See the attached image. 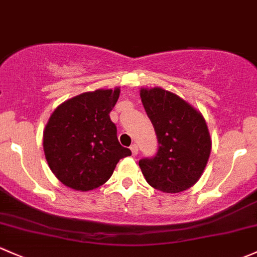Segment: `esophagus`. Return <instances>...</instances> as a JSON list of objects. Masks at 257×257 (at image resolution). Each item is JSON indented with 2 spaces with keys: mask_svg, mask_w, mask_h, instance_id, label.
<instances>
[{
  "mask_svg": "<svg viewBox=\"0 0 257 257\" xmlns=\"http://www.w3.org/2000/svg\"><path fill=\"white\" fill-rule=\"evenodd\" d=\"M131 150H132V154H133V155H137V154H138V145L137 144H132L131 145Z\"/></svg>",
  "mask_w": 257,
  "mask_h": 257,
  "instance_id": "34e87169",
  "label": "esophagus"
}]
</instances>
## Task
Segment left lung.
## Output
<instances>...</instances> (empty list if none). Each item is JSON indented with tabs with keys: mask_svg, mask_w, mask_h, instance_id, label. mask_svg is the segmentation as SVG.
I'll use <instances>...</instances> for the list:
<instances>
[{
	"mask_svg": "<svg viewBox=\"0 0 257 257\" xmlns=\"http://www.w3.org/2000/svg\"><path fill=\"white\" fill-rule=\"evenodd\" d=\"M159 148L139 160L151 187L166 193L186 191L198 181L209 159L212 142L204 118L177 94L163 88L140 91Z\"/></svg>",
	"mask_w": 257,
	"mask_h": 257,
	"instance_id": "left-lung-1",
	"label": "left lung"
}]
</instances>
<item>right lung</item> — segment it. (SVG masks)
Segmentation results:
<instances>
[{
  "instance_id": "add662e5",
  "label": "right lung",
  "mask_w": 257,
  "mask_h": 257,
  "mask_svg": "<svg viewBox=\"0 0 257 257\" xmlns=\"http://www.w3.org/2000/svg\"><path fill=\"white\" fill-rule=\"evenodd\" d=\"M119 88L86 92L60 104L44 131L43 147L50 170L65 186L90 191L109 180L120 159L131 156L121 147L109 113Z\"/></svg>"
}]
</instances>
